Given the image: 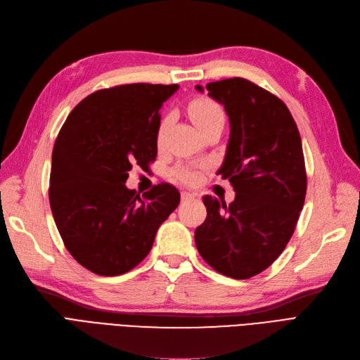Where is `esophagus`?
Segmentation results:
<instances>
[{
  "mask_svg": "<svg viewBox=\"0 0 360 360\" xmlns=\"http://www.w3.org/2000/svg\"><path fill=\"white\" fill-rule=\"evenodd\" d=\"M196 195L195 193H191V192H181V200L183 202H188V200H192L195 199Z\"/></svg>",
  "mask_w": 360,
  "mask_h": 360,
  "instance_id": "obj_1",
  "label": "esophagus"
}]
</instances>
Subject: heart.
I'll return each instance as SVG.
<instances>
[{
    "mask_svg": "<svg viewBox=\"0 0 360 360\" xmlns=\"http://www.w3.org/2000/svg\"><path fill=\"white\" fill-rule=\"evenodd\" d=\"M189 117L192 120V122L198 127V130H204L208 125L214 124V122H219L223 121L224 122V113L220 108L219 103H215L214 100L211 98H195L193 102L189 105ZM167 124L168 120H165L160 130H158V136H156V141L162 143L165 131H167ZM172 177L183 181V183H188V184H193L200 179V172L193 168V167H188V165H180L177 167L174 171H172Z\"/></svg>",
    "mask_w": 360,
    "mask_h": 360,
    "instance_id": "obj_1",
    "label": "heart"
}]
</instances>
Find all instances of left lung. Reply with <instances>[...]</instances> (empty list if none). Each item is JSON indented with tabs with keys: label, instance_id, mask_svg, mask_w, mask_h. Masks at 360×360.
<instances>
[{
	"label": "left lung",
	"instance_id": "1",
	"mask_svg": "<svg viewBox=\"0 0 360 360\" xmlns=\"http://www.w3.org/2000/svg\"><path fill=\"white\" fill-rule=\"evenodd\" d=\"M207 90L229 117L217 174L236 195L229 205L204 196L207 219L195 230L196 248L221 275L250 279L276 260L294 233L307 189L303 146L290 109L275 94L243 78L210 82Z\"/></svg>",
	"mask_w": 360,
	"mask_h": 360
}]
</instances>
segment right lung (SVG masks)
Returning <instances> with one entry per match:
<instances>
[{
	"label": "right lung",
	"instance_id": "1",
	"mask_svg": "<svg viewBox=\"0 0 360 360\" xmlns=\"http://www.w3.org/2000/svg\"><path fill=\"white\" fill-rule=\"evenodd\" d=\"M177 84H125L98 90L69 113L56 139L50 207L66 250L100 276L130 271L152 250L155 235L180 202L162 183L137 195L125 181L133 165L158 153L160 109Z\"/></svg>",
	"mask_w": 360,
	"mask_h": 360
}]
</instances>
